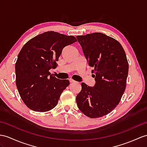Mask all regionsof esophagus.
<instances>
[{"label":"esophagus","instance_id":"esophagus-1","mask_svg":"<svg viewBox=\"0 0 147 147\" xmlns=\"http://www.w3.org/2000/svg\"><path fill=\"white\" fill-rule=\"evenodd\" d=\"M69 81H70V83H75V82H76V81L72 79V78H70V79H69Z\"/></svg>","mask_w":147,"mask_h":147}]
</instances>
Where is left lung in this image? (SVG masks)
<instances>
[{
	"label": "left lung",
	"mask_w": 147,
	"mask_h": 147,
	"mask_svg": "<svg viewBox=\"0 0 147 147\" xmlns=\"http://www.w3.org/2000/svg\"><path fill=\"white\" fill-rule=\"evenodd\" d=\"M77 40L95 84L82 83L76 97L78 109L92 119L107 115L119 104L126 87L128 63L122 46L113 38L98 32L78 35Z\"/></svg>",
	"instance_id": "1"
}]
</instances>
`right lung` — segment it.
Listing matches in <instances>:
<instances>
[{
    "instance_id": "add662e5",
    "label": "right lung",
    "mask_w": 147,
    "mask_h": 147,
    "mask_svg": "<svg viewBox=\"0 0 147 147\" xmlns=\"http://www.w3.org/2000/svg\"><path fill=\"white\" fill-rule=\"evenodd\" d=\"M76 42L71 35L49 31L23 46L16 63V82L21 98L30 109L44 112L57 105L69 81L53 77L49 70L56 68L63 49Z\"/></svg>"
}]
</instances>
